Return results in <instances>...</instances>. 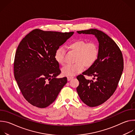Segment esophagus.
<instances>
[{
    "instance_id": "34e87169",
    "label": "esophagus",
    "mask_w": 135,
    "mask_h": 135,
    "mask_svg": "<svg viewBox=\"0 0 135 135\" xmlns=\"http://www.w3.org/2000/svg\"><path fill=\"white\" fill-rule=\"evenodd\" d=\"M74 78V77H71V76H70V77H68L67 78V80L68 81H70V80H71L72 79H73Z\"/></svg>"
}]
</instances>
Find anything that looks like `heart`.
Here are the masks:
<instances>
[{"mask_svg": "<svg viewBox=\"0 0 135 135\" xmlns=\"http://www.w3.org/2000/svg\"><path fill=\"white\" fill-rule=\"evenodd\" d=\"M68 49L76 53L75 59V64L68 65L61 69L63 75L73 76L81 73L84 68L92 66L97 60L98 55V49L94 43H86L84 40H76L68 45ZM65 51L63 47H59L54 52V59L59 65L65 64Z\"/></svg>", "mask_w": 135, "mask_h": 135, "instance_id": "obj_1", "label": "heart"}]
</instances>
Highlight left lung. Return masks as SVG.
Listing matches in <instances>:
<instances>
[{"label":"left lung","instance_id":"1","mask_svg":"<svg viewBox=\"0 0 135 135\" xmlns=\"http://www.w3.org/2000/svg\"><path fill=\"white\" fill-rule=\"evenodd\" d=\"M77 32L93 35L99 43L97 59L82 75L77 76L80 84L76 88L84 104L98 106L107 100L118 86L123 70L122 54L115 42L100 30L91 29ZM84 75L93 76L95 81L86 80Z\"/></svg>","mask_w":135,"mask_h":135}]
</instances>
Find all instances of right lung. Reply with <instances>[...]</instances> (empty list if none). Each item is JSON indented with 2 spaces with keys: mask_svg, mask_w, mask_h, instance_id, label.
<instances>
[{
  "mask_svg": "<svg viewBox=\"0 0 135 135\" xmlns=\"http://www.w3.org/2000/svg\"><path fill=\"white\" fill-rule=\"evenodd\" d=\"M74 34L35 29L19 44L15 55L14 73L24 98L32 105L45 108L53 103L67 82L57 79L61 71L54 52Z\"/></svg>",
  "mask_w": 135,
  "mask_h": 135,
  "instance_id": "add662e5",
  "label": "right lung"
}]
</instances>
